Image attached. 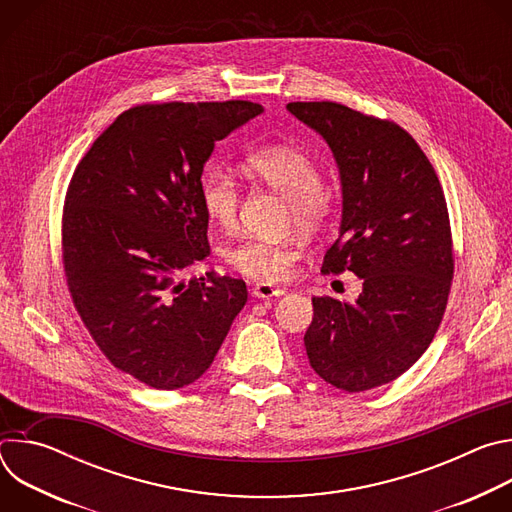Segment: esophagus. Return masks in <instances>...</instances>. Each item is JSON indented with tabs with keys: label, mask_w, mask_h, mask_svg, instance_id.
<instances>
[{
	"label": "esophagus",
	"mask_w": 512,
	"mask_h": 512,
	"mask_svg": "<svg viewBox=\"0 0 512 512\" xmlns=\"http://www.w3.org/2000/svg\"><path fill=\"white\" fill-rule=\"evenodd\" d=\"M253 296H255L257 300H271V298L283 296V289L273 287V285H269V283H257V285L253 287Z\"/></svg>",
	"instance_id": "esophagus-1"
}]
</instances>
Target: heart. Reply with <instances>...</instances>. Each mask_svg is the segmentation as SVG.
Instances as JSON below:
<instances>
[{
  "instance_id": "b5f03b06",
  "label": "heart",
  "mask_w": 512,
  "mask_h": 512,
  "mask_svg": "<svg viewBox=\"0 0 512 512\" xmlns=\"http://www.w3.org/2000/svg\"><path fill=\"white\" fill-rule=\"evenodd\" d=\"M247 170L291 204V223L300 233L314 235L330 225L336 200L322 188V170L306 152L269 145L247 158ZM200 200L212 223L221 229L235 227L241 186L229 168L212 166L202 174ZM225 259L239 273L271 285L287 279L298 253L287 243L249 237L231 245Z\"/></svg>"
}]
</instances>
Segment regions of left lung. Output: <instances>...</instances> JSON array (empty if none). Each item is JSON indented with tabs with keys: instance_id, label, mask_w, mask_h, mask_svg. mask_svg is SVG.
I'll use <instances>...</instances> for the list:
<instances>
[{
	"instance_id": "8db88e82",
	"label": "left lung",
	"mask_w": 512,
	"mask_h": 512,
	"mask_svg": "<svg viewBox=\"0 0 512 512\" xmlns=\"http://www.w3.org/2000/svg\"><path fill=\"white\" fill-rule=\"evenodd\" d=\"M287 111L326 139L340 172V235L322 271L362 279L356 302L312 298L306 352L332 387L369 391L411 369L444 318L454 277L446 196L397 123L332 101Z\"/></svg>"
}]
</instances>
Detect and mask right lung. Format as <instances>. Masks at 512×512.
<instances>
[{"mask_svg": "<svg viewBox=\"0 0 512 512\" xmlns=\"http://www.w3.org/2000/svg\"><path fill=\"white\" fill-rule=\"evenodd\" d=\"M261 113L249 101L133 107L68 184L62 263L72 304L113 367L152 389L202 377L247 302L243 279L178 277L210 253L200 176L214 143Z\"/></svg>", "mask_w": 512, "mask_h": 512, "instance_id": "1", "label": "right lung"}]
</instances>
